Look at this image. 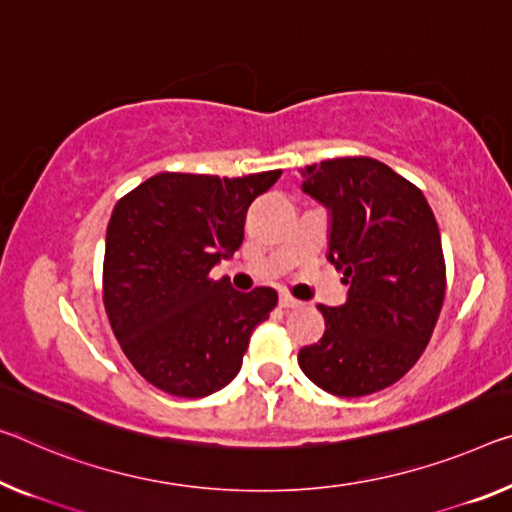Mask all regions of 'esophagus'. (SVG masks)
I'll return each instance as SVG.
<instances>
[{"instance_id": "34e87169", "label": "esophagus", "mask_w": 512, "mask_h": 512, "mask_svg": "<svg viewBox=\"0 0 512 512\" xmlns=\"http://www.w3.org/2000/svg\"><path fill=\"white\" fill-rule=\"evenodd\" d=\"M302 302L300 300H295L293 295H288V293H281L279 295V306L281 309H295V306H300Z\"/></svg>"}]
</instances>
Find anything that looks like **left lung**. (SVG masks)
Returning <instances> with one entry per match:
<instances>
[{"mask_svg": "<svg viewBox=\"0 0 512 512\" xmlns=\"http://www.w3.org/2000/svg\"><path fill=\"white\" fill-rule=\"evenodd\" d=\"M302 190L332 210L329 261L348 302L318 309L325 334L300 350L313 384L341 398L371 396L419 361L446 293L437 219L410 180L373 157H334L302 169Z\"/></svg>", "mask_w": 512, "mask_h": 512, "instance_id": "8db88e82", "label": "left lung"}]
</instances>
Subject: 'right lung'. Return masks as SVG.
Returning a JSON list of instances; mask_svg holds the SVG:
<instances>
[{
  "label": "right lung",
  "mask_w": 512,
  "mask_h": 512,
  "mask_svg": "<svg viewBox=\"0 0 512 512\" xmlns=\"http://www.w3.org/2000/svg\"><path fill=\"white\" fill-rule=\"evenodd\" d=\"M279 176L162 171L114 206L102 302L123 355L153 387L203 398L238 375L251 332L279 297L265 286L235 293L210 270L238 251L251 201Z\"/></svg>",
  "instance_id": "add662e5"
}]
</instances>
